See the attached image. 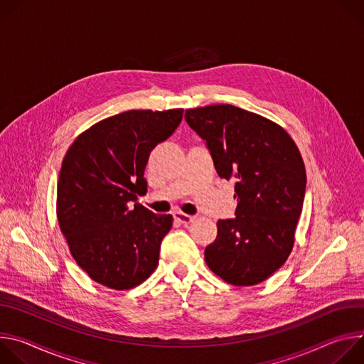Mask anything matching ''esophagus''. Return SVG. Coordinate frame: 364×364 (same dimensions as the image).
Returning a JSON list of instances; mask_svg holds the SVG:
<instances>
[{
    "label": "esophagus",
    "mask_w": 364,
    "mask_h": 364,
    "mask_svg": "<svg viewBox=\"0 0 364 364\" xmlns=\"http://www.w3.org/2000/svg\"><path fill=\"white\" fill-rule=\"evenodd\" d=\"M174 219H176L178 223H181V225H188V223H191V222L194 220V216L186 215V213H183V212H176V213H174Z\"/></svg>",
    "instance_id": "obj_1"
}]
</instances>
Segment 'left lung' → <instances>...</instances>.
<instances>
[{
  "label": "left lung",
  "instance_id": "1",
  "mask_svg": "<svg viewBox=\"0 0 364 364\" xmlns=\"http://www.w3.org/2000/svg\"><path fill=\"white\" fill-rule=\"evenodd\" d=\"M205 141L218 174L235 180L236 218L218 222L205 264L228 284L268 279L294 247L305 196V167L289 134L277 122L233 105L186 111Z\"/></svg>",
  "mask_w": 364,
  "mask_h": 364
}]
</instances>
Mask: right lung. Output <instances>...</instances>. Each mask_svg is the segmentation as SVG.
I'll list each match as a JSON object with an SVG mask.
<instances>
[{
    "mask_svg": "<svg viewBox=\"0 0 364 364\" xmlns=\"http://www.w3.org/2000/svg\"><path fill=\"white\" fill-rule=\"evenodd\" d=\"M184 109L127 111L102 119L69 146L58 181V222L76 264L117 291L142 284L159 265L171 215L135 203L146 190L149 152L180 125Z\"/></svg>",
    "mask_w": 364,
    "mask_h": 364,
    "instance_id": "right-lung-1",
    "label": "right lung"
}]
</instances>
